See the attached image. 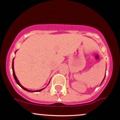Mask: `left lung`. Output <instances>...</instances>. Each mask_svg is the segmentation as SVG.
Masks as SVG:
<instances>
[{
	"label": "left lung",
	"instance_id": "1",
	"mask_svg": "<svg viewBox=\"0 0 120 120\" xmlns=\"http://www.w3.org/2000/svg\"><path fill=\"white\" fill-rule=\"evenodd\" d=\"M105 77H104V78H105ZM104 79H103V81H104ZM103 81H102V82H103Z\"/></svg>",
	"mask_w": 120,
	"mask_h": 120
}]
</instances>
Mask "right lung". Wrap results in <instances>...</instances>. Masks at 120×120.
Here are the masks:
<instances>
[{
  "mask_svg": "<svg viewBox=\"0 0 120 120\" xmlns=\"http://www.w3.org/2000/svg\"><path fill=\"white\" fill-rule=\"evenodd\" d=\"M13 60H14V59H13ZM13 61H12V71H13V77H14V78H15V81H16V83H17L18 84V85H19V86H20L22 88V89H24V90L27 91H29V92H39V91H42V90H43L44 89H41V90H37V91H30V90H27V89H26V88L22 86V85H21V84L20 83V82H19V80H18V79H17V77H16V75H15V71H14V67H13V63H14V62H13ZM49 82H50V81H49Z\"/></svg>",
  "mask_w": 120,
  "mask_h": 120,
  "instance_id": "1",
  "label": "right lung"
}]
</instances>
